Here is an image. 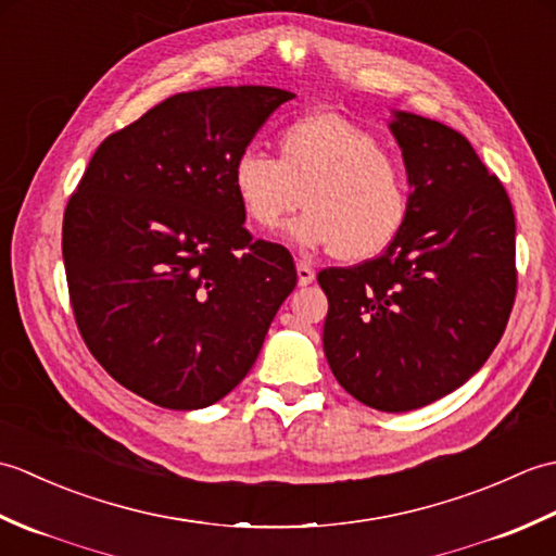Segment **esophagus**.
<instances>
[{"mask_svg": "<svg viewBox=\"0 0 556 556\" xmlns=\"http://www.w3.org/2000/svg\"><path fill=\"white\" fill-rule=\"evenodd\" d=\"M296 275H299V285L301 287H308L311 281L315 279V269L308 263H303V260H299V263H296Z\"/></svg>", "mask_w": 556, "mask_h": 556, "instance_id": "1", "label": "esophagus"}]
</instances>
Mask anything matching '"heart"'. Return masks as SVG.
<instances>
[{"mask_svg": "<svg viewBox=\"0 0 556 556\" xmlns=\"http://www.w3.org/2000/svg\"><path fill=\"white\" fill-rule=\"evenodd\" d=\"M245 219L275 231L303 203L291 236L303 248H329L361 263L382 255L404 231L413 195L404 162L387 155L368 128L334 112H315L277 134V160L245 150L231 167Z\"/></svg>", "mask_w": 556, "mask_h": 556, "instance_id": "1", "label": "heart"}]
</instances>
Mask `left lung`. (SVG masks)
Listing matches in <instances>:
<instances>
[{"instance_id":"1","label":"left lung","mask_w":556,"mask_h":556,"mask_svg":"<svg viewBox=\"0 0 556 556\" xmlns=\"http://www.w3.org/2000/svg\"><path fill=\"white\" fill-rule=\"evenodd\" d=\"M413 186L382 255L317 275L325 356L361 404L401 413L454 392L490 358L516 299V219L502 181L454 128L396 112Z\"/></svg>"}]
</instances>
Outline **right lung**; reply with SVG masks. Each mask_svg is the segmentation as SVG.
<instances>
[{
  "instance_id": "right-lung-1",
  "label": "right lung",
  "mask_w": 556,
  "mask_h": 556,
  "mask_svg": "<svg viewBox=\"0 0 556 556\" xmlns=\"http://www.w3.org/2000/svg\"><path fill=\"white\" fill-rule=\"evenodd\" d=\"M267 86L179 92L100 143L64 210L78 332L152 404H215L253 368L296 287L285 245L253 239L231 167L279 104Z\"/></svg>"
}]
</instances>
